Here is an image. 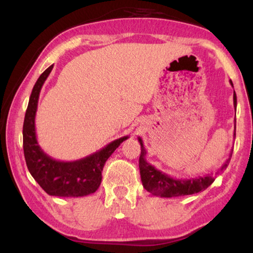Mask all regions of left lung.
<instances>
[{
  "instance_id": "1",
  "label": "left lung",
  "mask_w": 253,
  "mask_h": 253,
  "mask_svg": "<svg viewBox=\"0 0 253 253\" xmlns=\"http://www.w3.org/2000/svg\"><path fill=\"white\" fill-rule=\"evenodd\" d=\"M230 84L233 87V84L231 80ZM233 105L237 108V95H235V91H233ZM234 136L235 132L233 134V137ZM138 142L140 144V148H142L139 156L140 178H142V183L145 190L148 191L153 195L161 196V198H177V196L195 194L208 188L215 179V176L213 174H207L204 176L191 178H175L169 176L168 174L161 172L160 169H155L153 165L147 163L146 157H145L147 152L144 147L143 139L140 137H138ZM231 156H232V151H231L228 160L221 166V169L217 170L215 175L223 172L228 168Z\"/></svg>"
}]
</instances>
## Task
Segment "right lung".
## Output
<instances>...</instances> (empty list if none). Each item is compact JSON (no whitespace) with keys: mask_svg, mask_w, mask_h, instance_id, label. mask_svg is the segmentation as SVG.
<instances>
[{"mask_svg":"<svg viewBox=\"0 0 253 253\" xmlns=\"http://www.w3.org/2000/svg\"><path fill=\"white\" fill-rule=\"evenodd\" d=\"M53 65L50 66L32 89L23 123V151L30 174L49 195L79 198L95 193L101 183V172L106 161L119 145L128 138L124 136L106 145L100 151L72 162L57 161L45 154L38 144L36 114L42 85Z\"/></svg>","mask_w":253,"mask_h":253,"instance_id":"right-lung-1","label":"right lung"}]
</instances>
